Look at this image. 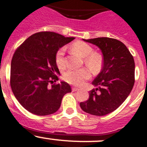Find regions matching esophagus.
Returning a JSON list of instances; mask_svg holds the SVG:
<instances>
[{"label":"esophagus","mask_w":147,"mask_h":147,"mask_svg":"<svg viewBox=\"0 0 147 147\" xmlns=\"http://www.w3.org/2000/svg\"><path fill=\"white\" fill-rule=\"evenodd\" d=\"M72 91H76V90H79V88H77V87H72Z\"/></svg>","instance_id":"1"}]
</instances>
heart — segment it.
Returning <instances> with one entry per match:
<instances>
[{"label":"heart","instance_id":"1","mask_svg":"<svg viewBox=\"0 0 147 147\" xmlns=\"http://www.w3.org/2000/svg\"><path fill=\"white\" fill-rule=\"evenodd\" d=\"M74 52L84 58V63L94 73H98L101 71L103 65V59L101 55L94 52V49L87 42L83 41H76L72 45ZM64 47L60 48L55 54V62L59 69L65 67ZM90 78V72L86 68L80 69H69L64 72L63 78L66 82L75 86L83 84L86 80Z\"/></svg>","mask_w":147,"mask_h":147}]
</instances>
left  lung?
Masks as SVG:
<instances>
[{
    "label": "left lung",
    "mask_w": 147,
    "mask_h": 147,
    "mask_svg": "<svg viewBox=\"0 0 147 147\" xmlns=\"http://www.w3.org/2000/svg\"><path fill=\"white\" fill-rule=\"evenodd\" d=\"M83 40L96 45L103 54V67L92 84L89 98L80 102L84 112L104 116L117 109L127 98L135 83V62L125 45L117 39L96 38Z\"/></svg>",
    "instance_id": "1"
}]
</instances>
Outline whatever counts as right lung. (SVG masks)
Segmentation results:
<instances>
[{"mask_svg":"<svg viewBox=\"0 0 147 147\" xmlns=\"http://www.w3.org/2000/svg\"><path fill=\"white\" fill-rule=\"evenodd\" d=\"M74 39L53 32H39L16 49L10 85L16 99L28 112L40 116L51 115L59 109L63 96L72 91L68 83H56L60 72L55 54Z\"/></svg>","mask_w":147,"mask_h":147,"instance_id":"1","label":"right lung"}]
</instances>
